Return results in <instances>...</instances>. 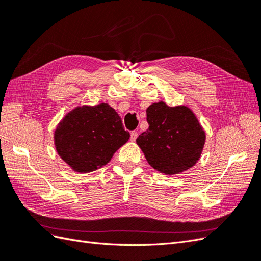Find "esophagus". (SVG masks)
Here are the masks:
<instances>
[{
  "mask_svg": "<svg viewBox=\"0 0 261 261\" xmlns=\"http://www.w3.org/2000/svg\"><path fill=\"white\" fill-rule=\"evenodd\" d=\"M137 137H138V133L136 130L130 132V140L132 141H135L137 139Z\"/></svg>",
  "mask_w": 261,
  "mask_h": 261,
  "instance_id": "obj_1",
  "label": "esophagus"
}]
</instances>
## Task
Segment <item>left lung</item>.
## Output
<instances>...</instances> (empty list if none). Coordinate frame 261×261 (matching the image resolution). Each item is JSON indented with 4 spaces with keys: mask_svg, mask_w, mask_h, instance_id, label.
<instances>
[{
    "mask_svg": "<svg viewBox=\"0 0 261 261\" xmlns=\"http://www.w3.org/2000/svg\"><path fill=\"white\" fill-rule=\"evenodd\" d=\"M147 122L149 128L136 141L153 169L173 175L198 161L206 135L188 108L158 102L147 109Z\"/></svg>",
    "mask_w": 261,
    "mask_h": 261,
    "instance_id": "1",
    "label": "left lung"
}]
</instances>
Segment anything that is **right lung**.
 Here are the masks:
<instances>
[{
  "label": "right lung",
  "instance_id": "1",
  "mask_svg": "<svg viewBox=\"0 0 261 261\" xmlns=\"http://www.w3.org/2000/svg\"><path fill=\"white\" fill-rule=\"evenodd\" d=\"M128 139L121 117L107 103L76 108L54 133L58 153L81 173L103 167Z\"/></svg>",
  "mask_w": 261,
  "mask_h": 261
}]
</instances>
